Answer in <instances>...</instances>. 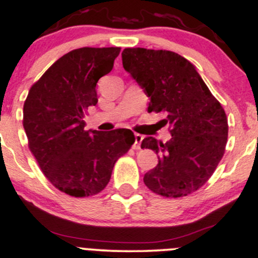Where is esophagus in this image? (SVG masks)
<instances>
[{"label":"esophagus","mask_w":258,"mask_h":258,"mask_svg":"<svg viewBox=\"0 0 258 258\" xmlns=\"http://www.w3.org/2000/svg\"><path fill=\"white\" fill-rule=\"evenodd\" d=\"M143 139H144V138H143V135L135 134V142H134V145H133V148H134L135 150H139L140 144H142Z\"/></svg>","instance_id":"esophagus-1"}]
</instances>
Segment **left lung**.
Returning <instances> with one entry per match:
<instances>
[{
  "mask_svg": "<svg viewBox=\"0 0 258 258\" xmlns=\"http://www.w3.org/2000/svg\"><path fill=\"white\" fill-rule=\"evenodd\" d=\"M123 67L150 98L148 111L166 115L171 139L148 137L142 148L155 150L158 165L144 184L165 198L199 190L214 174L227 143V118L195 66L170 50L125 48Z\"/></svg>",
  "mask_w": 258,
  "mask_h": 258,
  "instance_id": "left-lung-1",
  "label": "left lung"
}]
</instances>
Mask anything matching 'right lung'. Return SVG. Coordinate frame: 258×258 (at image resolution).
<instances>
[{"instance_id": "1", "label": "right lung", "mask_w": 258, "mask_h": 258, "mask_svg": "<svg viewBox=\"0 0 258 258\" xmlns=\"http://www.w3.org/2000/svg\"><path fill=\"white\" fill-rule=\"evenodd\" d=\"M119 52L84 47L67 53L31 87L23 105V128L39 168L53 186L74 198L100 192L135 142L129 129H84L87 109L98 103V81L113 70Z\"/></svg>"}]
</instances>
